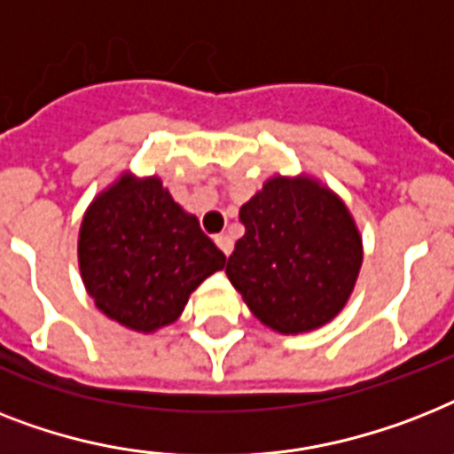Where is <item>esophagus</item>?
I'll use <instances>...</instances> for the list:
<instances>
[{
  "label": "esophagus",
  "mask_w": 454,
  "mask_h": 454,
  "mask_svg": "<svg viewBox=\"0 0 454 454\" xmlns=\"http://www.w3.org/2000/svg\"><path fill=\"white\" fill-rule=\"evenodd\" d=\"M215 242H216V247H219L221 252L226 254V256H228V254H231V252H233V239L228 238V235H216Z\"/></svg>",
  "instance_id": "34e87169"
}]
</instances>
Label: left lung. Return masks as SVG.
I'll list each match as a JSON object with an SVG mask.
<instances>
[{
  "mask_svg": "<svg viewBox=\"0 0 454 454\" xmlns=\"http://www.w3.org/2000/svg\"><path fill=\"white\" fill-rule=\"evenodd\" d=\"M245 235L226 275L254 317L279 333L331 322L355 289L361 238L348 207L317 182L275 176L239 209Z\"/></svg>",
  "mask_w": 454,
  "mask_h": 454,
  "instance_id": "1",
  "label": "left lung"
}]
</instances>
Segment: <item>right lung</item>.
I'll return each instance as SVG.
<instances>
[{
  "label": "right lung",
  "instance_id": "add662e5",
  "mask_svg": "<svg viewBox=\"0 0 454 454\" xmlns=\"http://www.w3.org/2000/svg\"><path fill=\"white\" fill-rule=\"evenodd\" d=\"M79 265L99 310L149 333L175 322L191 291L221 270L226 256L160 179L123 175L88 207Z\"/></svg>",
  "mask_w": 454,
  "mask_h": 454
}]
</instances>
